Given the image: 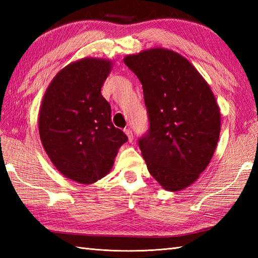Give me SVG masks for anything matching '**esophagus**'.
I'll return each instance as SVG.
<instances>
[{"mask_svg": "<svg viewBox=\"0 0 258 258\" xmlns=\"http://www.w3.org/2000/svg\"><path fill=\"white\" fill-rule=\"evenodd\" d=\"M124 132H125V134L126 135H127V138H128V142H130V143H132V142H133V132H132V130H131V128H125L124 130Z\"/></svg>", "mask_w": 258, "mask_h": 258, "instance_id": "1", "label": "esophagus"}]
</instances>
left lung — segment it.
Returning <instances> with one entry per match:
<instances>
[{
  "mask_svg": "<svg viewBox=\"0 0 258 258\" xmlns=\"http://www.w3.org/2000/svg\"><path fill=\"white\" fill-rule=\"evenodd\" d=\"M124 63L143 87L149 130L139 139L150 174L169 191L199 178L215 152L221 114L210 86L187 59L151 48Z\"/></svg>",
  "mask_w": 258,
  "mask_h": 258,
  "instance_id": "left-lung-1",
  "label": "left lung"
}]
</instances>
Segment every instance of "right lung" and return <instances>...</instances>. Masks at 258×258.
<instances>
[{"label": "right lung", "instance_id": "right-lung-1", "mask_svg": "<svg viewBox=\"0 0 258 258\" xmlns=\"http://www.w3.org/2000/svg\"><path fill=\"white\" fill-rule=\"evenodd\" d=\"M111 71L105 59L84 58L56 74L43 97L38 117L41 142L65 177L92 184L109 172L127 142L111 119L101 87Z\"/></svg>", "mask_w": 258, "mask_h": 258}]
</instances>
